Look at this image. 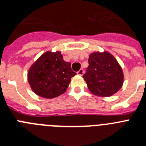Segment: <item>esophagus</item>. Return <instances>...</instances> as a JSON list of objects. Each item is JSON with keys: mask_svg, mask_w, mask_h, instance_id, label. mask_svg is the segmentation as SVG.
<instances>
[{"mask_svg": "<svg viewBox=\"0 0 146 146\" xmlns=\"http://www.w3.org/2000/svg\"><path fill=\"white\" fill-rule=\"evenodd\" d=\"M77 74H78V75L82 76V75H83V74H84V69H83V68H80V70H79L78 72H77Z\"/></svg>", "mask_w": 146, "mask_h": 146, "instance_id": "34e87169", "label": "esophagus"}]
</instances>
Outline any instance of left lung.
Returning <instances> with one entry per match:
<instances>
[{"label":"left lung","mask_w":146,"mask_h":146,"mask_svg":"<svg viewBox=\"0 0 146 146\" xmlns=\"http://www.w3.org/2000/svg\"><path fill=\"white\" fill-rule=\"evenodd\" d=\"M83 78L91 93L110 97L119 91L124 83V73L116 59L108 51L91 53L89 66Z\"/></svg>","instance_id":"8db88e82"}]
</instances>
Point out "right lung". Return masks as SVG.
<instances>
[{
  "label": "right lung",
  "mask_w": 146,
  "mask_h": 146,
  "mask_svg": "<svg viewBox=\"0 0 146 146\" xmlns=\"http://www.w3.org/2000/svg\"><path fill=\"white\" fill-rule=\"evenodd\" d=\"M74 75L71 63L63 60L60 50H48L31 65L27 80L35 94L50 99L64 93Z\"/></svg>",
  "instance_id": "obj_1"
}]
</instances>
